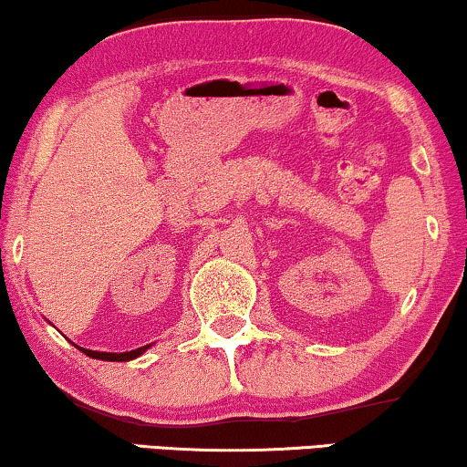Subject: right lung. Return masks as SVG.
<instances>
[{"instance_id":"add662e5","label":"right lung","mask_w":467,"mask_h":467,"mask_svg":"<svg viewBox=\"0 0 467 467\" xmlns=\"http://www.w3.org/2000/svg\"><path fill=\"white\" fill-rule=\"evenodd\" d=\"M146 348H150V344H146V347H140L136 350H130V353H99V350H87V348H80L82 353L93 357V359H101V361H131L136 359L144 353Z\"/></svg>"}]
</instances>
